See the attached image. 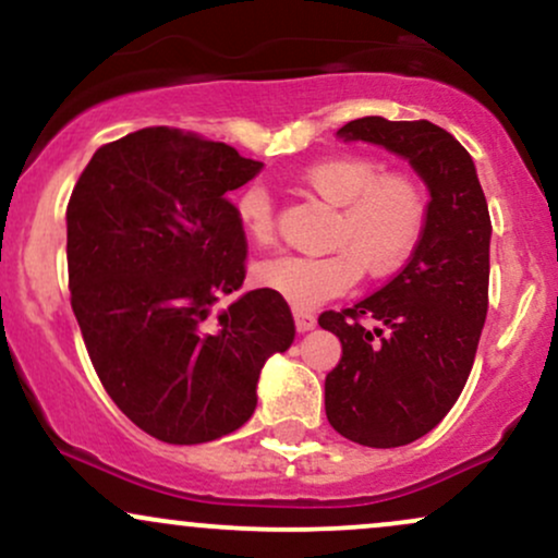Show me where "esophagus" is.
Masks as SVG:
<instances>
[{"label": "esophagus", "mask_w": 558, "mask_h": 558, "mask_svg": "<svg viewBox=\"0 0 558 558\" xmlns=\"http://www.w3.org/2000/svg\"><path fill=\"white\" fill-rule=\"evenodd\" d=\"M293 319H296V330L299 332L312 330L317 325L315 315H312V312H306V310H293Z\"/></svg>", "instance_id": "esophagus-1"}]
</instances>
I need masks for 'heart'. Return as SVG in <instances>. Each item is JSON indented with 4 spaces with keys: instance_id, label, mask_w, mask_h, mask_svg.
I'll use <instances>...</instances> for the list:
<instances>
[{
    "instance_id": "b5f03b06",
    "label": "heart",
    "mask_w": 558,
    "mask_h": 558,
    "mask_svg": "<svg viewBox=\"0 0 558 558\" xmlns=\"http://www.w3.org/2000/svg\"><path fill=\"white\" fill-rule=\"evenodd\" d=\"M301 183L325 202L336 204L332 222L336 252L280 254L259 262L254 278L262 288L283 296L296 310L351 291L362 272L388 278L407 265L427 228V191L417 178L401 170H383L364 155H332L301 170ZM233 213L254 243L275 239L272 198L262 185H246L233 198Z\"/></svg>"
}]
</instances>
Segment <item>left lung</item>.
<instances>
[{
    "label": "left lung",
    "mask_w": 558,
    "mask_h": 558,
    "mask_svg": "<svg viewBox=\"0 0 558 558\" xmlns=\"http://www.w3.org/2000/svg\"><path fill=\"white\" fill-rule=\"evenodd\" d=\"M338 133L407 157L430 189L427 228L399 275L319 315L343 345L325 377L332 430L369 448L407 446L446 417L475 362L488 315V202L470 151L430 120L360 118Z\"/></svg>",
    "instance_id": "left-lung-1"
}]
</instances>
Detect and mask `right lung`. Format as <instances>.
<instances>
[{
	"mask_svg": "<svg viewBox=\"0 0 558 558\" xmlns=\"http://www.w3.org/2000/svg\"><path fill=\"white\" fill-rule=\"evenodd\" d=\"M262 162L155 125L94 151L68 202L70 306L110 399L175 446L239 430L265 362L293 343L286 299L243 293L248 243L228 191Z\"/></svg>",
	"mask_w": 558,
	"mask_h": 558,
	"instance_id": "right-lung-1",
	"label": "right lung"
}]
</instances>
